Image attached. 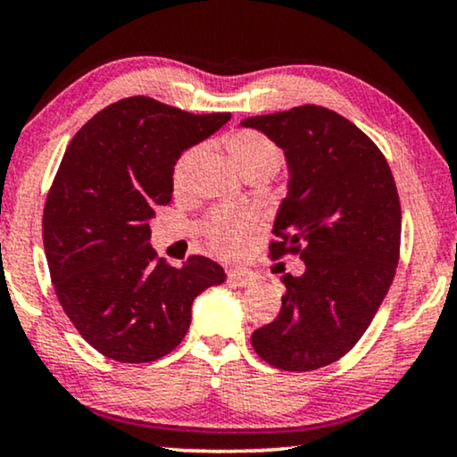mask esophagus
Segmentation results:
<instances>
[{"instance_id": "34e87169", "label": "esophagus", "mask_w": 457, "mask_h": 457, "mask_svg": "<svg viewBox=\"0 0 457 457\" xmlns=\"http://www.w3.org/2000/svg\"><path fill=\"white\" fill-rule=\"evenodd\" d=\"M228 278H229V282H234L236 287H248V285H253L255 276H253L251 271L245 268H234L228 271Z\"/></svg>"}]
</instances>
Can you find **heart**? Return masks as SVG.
<instances>
[{"label": "heart", "mask_w": 457, "mask_h": 457, "mask_svg": "<svg viewBox=\"0 0 457 457\" xmlns=\"http://www.w3.org/2000/svg\"><path fill=\"white\" fill-rule=\"evenodd\" d=\"M225 149L246 179H270L282 164V152L278 145L255 130L232 132L225 138ZM195 155H198V149H187L177 160L175 169H172V181L177 187L186 181L187 169ZM255 228L257 219L251 212H212L202 223V234L217 253H234L248 238V234L255 232Z\"/></svg>", "instance_id": "heart-1"}]
</instances>
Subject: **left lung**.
I'll return each mask as SVG.
<instances>
[{
    "mask_svg": "<svg viewBox=\"0 0 457 457\" xmlns=\"http://www.w3.org/2000/svg\"><path fill=\"white\" fill-rule=\"evenodd\" d=\"M285 152L288 192L274 221L271 257L303 259L282 276L280 314L251 335L282 371H314L354 348L395 278L401 202L384 154L344 115L319 105L242 120Z\"/></svg>",
    "mask_w": 457,
    "mask_h": 457,
    "instance_id": "8db88e82",
    "label": "left lung"
}]
</instances>
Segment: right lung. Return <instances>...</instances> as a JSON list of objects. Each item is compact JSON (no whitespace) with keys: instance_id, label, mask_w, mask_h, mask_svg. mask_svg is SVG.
Masks as SVG:
<instances>
[{"instance_id":"right-lung-1","label":"right lung","mask_w":457,"mask_h":457,"mask_svg":"<svg viewBox=\"0 0 457 457\" xmlns=\"http://www.w3.org/2000/svg\"><path fill=\"white\" fill-rule=\"evenodd\" d=\"M232 113L195 115L149 96L101 109L75 132L44 206L56 297L79 335L118 362H152L186 337L192 303L225 271L192 255L172 268L149 219L172 200V169Z\"/></svg>"}]
</instances>
